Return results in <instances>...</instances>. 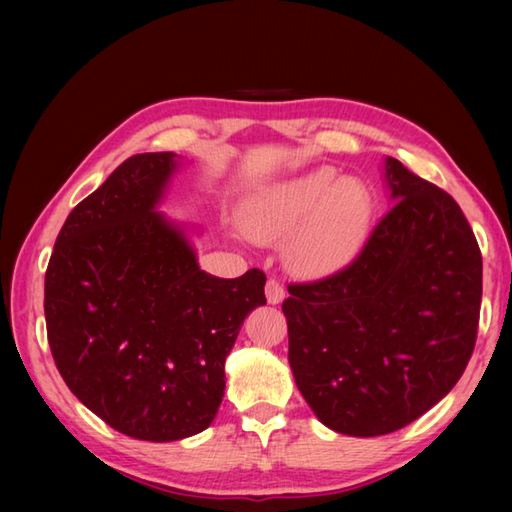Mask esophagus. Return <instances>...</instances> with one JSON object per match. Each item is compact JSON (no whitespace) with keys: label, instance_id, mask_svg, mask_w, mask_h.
<instances>
[{"label":"esophagus","instance_id":"1","mask_svg":"<svg viewBox=\"0 0 512 512\" xmlns=\"http://www.w3.org/2000/svg\"><path fill=\"white\" fill-rule=\"evenodd\" d=\"M283 296H285L283 285L275 277H270L268 283H266V299H268V303L270 305H279L283 301Z\"/></svg>","mask_w":512,"mask_h":512}]
</instances>
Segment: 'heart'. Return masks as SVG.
<instances>
[{
    "label": "heart",
    "instance_id": "heart-1",
    "mask_svg": "<svg viewBox=\"0 0 512 512\" xmlns=\"http://www.w3.org/2000/svg\"><path fill=\"white\" fill-rule=\"evenodd\" d=\"M373 200L358 176L331 165L266 187L248 205L246 233L257 242L292 235L288 261L303 275H327L347 264L364 242Z\"/></svg>",
    "mask_w": 512,
    "mask_h": 512
}]
</instances>
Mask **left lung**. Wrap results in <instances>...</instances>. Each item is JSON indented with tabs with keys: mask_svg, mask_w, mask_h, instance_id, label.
Instances as JSON below:
<instances>
[{
	"mask_svg": "<svg viewBox=\"0 0 512 512\" xmlns=\"http://www.w3.org/2000/svg\"><path fill=\"white\" fill-rule=\"evenodd\" d=\"M392 207L336 275L288 285V360L318 421L397 432L465 373L478 334L482 255L458 202L386 157Z\"/></svg>",
	"mask_w": 512,
	"mask_h": 512,
	"instance_id": "left-lung-1",
	"label": "left lung"
}]
</instances>
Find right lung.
Instances as JSON below:
<instances>
[{
    "instance_id": "add662e5",
    "label": "right lung",
    "mask_w": 512,
    "mask_h": 512,
    "mask_svg": "<svg viewBox=\"0 0 512 512\" xmlns=\"http://www.w3.org/2000/svg\"><path fill=\"white\" fill-rule=\"evenodd\" d=\"M181 157L126 159L69 213L45 272L47 340L69 390L139 441L207 430L244 318L266 305V275L200 270L196 248L157 207Z\"/></svg>"
}]
</instances>
